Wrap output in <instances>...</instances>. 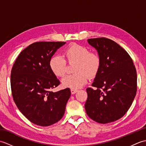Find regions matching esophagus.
I'll return each mask as SVG.
<instances>
[{
	"label": "esophagus",
	"instance_id": "1",
	"mask_svg": "<svg viewBox=\"0 0 146 146\" xmlns=\"http://www.w3.org/2000/svg\"><path fill=\"white\" fill-rule=\"evenodd\" d=\"M77 92H78V90H77L73 89V88L71 89V94H76V93Z\"/></svg>",
	"mask_w": 146,
	"mask_h": 146
}]
</instances>
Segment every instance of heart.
I'll list each match as a JSON object with an SVG mask.
<instances>
[{"label": "heart", "instance_id": "1", "mask_svg": "<svg viewBox=\"0 0 146 146\" xmlns=\"http://www.w3.org/2000/svg\"><path fill=\"white\" fill-rule=\"evenodd\" d=\"M68 63H75L76 73L67 75L62 80V84L66 88L77 89L82 87L88 81V76L93 78L97 75L101 66V59L95 52H90L84 46L74 44L70 46L64 52ZM49 68L57 77H62L66 73V63L60 56H52L49 61Z\"/></svg>", "mask_w": 146, "mask_h": 146}]
</instances>
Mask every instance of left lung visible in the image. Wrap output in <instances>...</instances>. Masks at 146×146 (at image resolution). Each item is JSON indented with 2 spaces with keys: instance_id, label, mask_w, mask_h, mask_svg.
I'll return each instance as SVG.
<instances>
[{
  "instance_id": "1",
  "label": "left lung",
  "mask_w": 146,
  "mask_h": 146,
  "mask_svg": "<svg viewBox=\"0 0 146 146\" xmlns=\"http://www.w3.org/2000/svg\"><path fill=\"white\" fill-rule=\"evenodd\" d=\"M97 51L101 66L92 86L86 89L85 108L95 122L107 123L122 117L131 107L137 92V73L131 56L112 40L88 39Z\"/></svg>"
}]
</instances>
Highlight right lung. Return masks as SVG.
Instances as JSON below:
<instances>
[{"label":"right lung","instance_id":"obj_1","mask_svg":"<svg viewBox=\"0 0 146 146\" xmlns=\"http://www.w3.org/2000/svg\"><path fill=\"white\" fill-rule=\"evenodd\" d=\"M66 42H37L24 49L12 68V97L19 110L32 123L49 126L63 117L70 88L51 90L60 84L49 68V61Z\"/></svg>","mask_w":146,"mask_h":146}]
</instances>
